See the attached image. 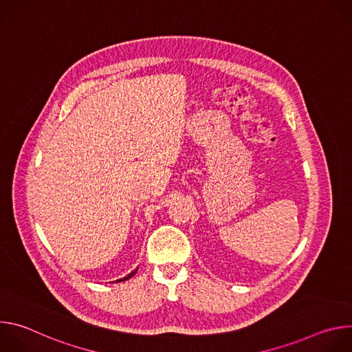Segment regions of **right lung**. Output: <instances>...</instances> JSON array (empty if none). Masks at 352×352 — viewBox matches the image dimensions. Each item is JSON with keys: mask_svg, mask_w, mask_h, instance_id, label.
Segmentation results:
<instances>
[{"mask_svg": "<svg viewBox=\"0 0 352 352\" xmlns=\"http://www.w3.org/2000/svg\"><path fill=\"white\" fill-rule=\"evenodd\" d=\"M135 273H136V270H135V272H132V273H131V274H129V276H126V277H124V278H121V280H118V281H125V280H128V278H131V277H132V276H133V274H135Z\"/></svg>", "mask_w": 352, "mask_h": 352, "instance_id": "add662e5", "label": "right lung"}]
</instances>
